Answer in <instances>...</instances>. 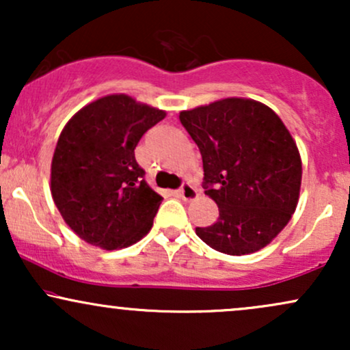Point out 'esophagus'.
<instances>
[{
    "label": "esophagus",
    "instance_id": "esophagus-1",
    "mask_svg": "<svg viewBox=\"0 0 350 350\" xmlns=\"http://www.w3.org/2000/svg\"><path fill=\"white\" fill-rule=\"evenodd\" d=\"M179 194H180V198H183L184 200H187V202H189V200L198 199V191H196V189L192 187L189 183L183 184V187L179 189Z\"/></svg>",
    "mask_w": 350,
    "mask_h": 350
}]
</instances>
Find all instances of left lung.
Instances as JSON below:
<instances>
[{
	"instance_id": "obj_1",
	"label": "left lung",
	"mask_w": 350,
	"mask_h": 350,
	"mask_svg": "<svg viewBox=\"0 0 350 350\" xmlns=\"http://www.w3.org/2000/svg\"><path fill=\"white\" fill-rule=\"evenodd\" d=\"M199 146L206 194L219 219L196 234L227 255L267 247L286 227L299 200L301 156L270 107L252 98H222L179 113Z\"/></svg>"
}]
</instances>
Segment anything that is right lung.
<instances>
[{"mask_svg":"<svg viewBox=\"0 0 350 350\" xmlns=\"http://www.w3.org/2000/svg\"><path fill=\"white\" fill-rule=\"evenodd\" d=\"M166 111L124 94L105 95L64 126L51 164V194L80 239L118 250L143 239L163 198L135 159L142 136Z\"/></svg>","mask_w":350,"mask_h":350,"instance_id":"right-lung-1","label":"right lung"}]
</instances>
